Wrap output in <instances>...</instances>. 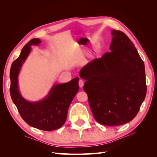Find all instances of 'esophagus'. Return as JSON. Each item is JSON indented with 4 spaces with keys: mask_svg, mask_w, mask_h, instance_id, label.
Returning <instances> with one entry per match:
<instances>
[{
    "mask_svg": "<svg viewBox=\"0 0 157 157\" xmlns=\"http://www.w3.org/2000/svg\"><path fill=\"white\" fill-rule=\"evenodd\" d=\"M78 85H79V86L81 88V87H82L83 86H84V81L82 80H81V79H80L79 80V81H78Z\"/></svg>",
    "mask_w": 157,
    "mask_h": 157,
    "instance_id": "esophagus-1",
    "label": "esophagus"
}]
</instances>
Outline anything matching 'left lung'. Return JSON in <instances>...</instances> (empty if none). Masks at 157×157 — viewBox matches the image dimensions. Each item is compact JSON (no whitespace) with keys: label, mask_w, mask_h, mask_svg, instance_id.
Listing matches in <instances>:
<instances>
[{"label":"left lung","mask_w":157,"mask_h":157,"mask_svg":"<svg viewBox=\"0 0 157 157\" xmlns=\"http://www.w3.org/2000/svg\"><path fill=\"white\" fill-rule=\"evenodd\" d=\"M110 52L83 67L84 90L95 119L105 126L131 121L139 112L147 92L145 71L134 44L121 31L112 30Z\"/></svg>","instance_id":"left-lung-1"}]
</instances>
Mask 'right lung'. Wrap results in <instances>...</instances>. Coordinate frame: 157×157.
I'll list each match as a JSON object with an SVG mask.
<instances>
[{"label":"right lung","instance_id":"1","mask_svg":"<svg viewBox=\"0 0 157 157\" xmlns=\"http://www.w3.org/2000/svg\"><path fill=\"white\" fill-rule=\"evenodd\" d=\"M40 39H33L23 46L20 56L12 64L10 92L21 118L27 124L41 130L52 131L62 126L67 118L68 109L78 91V77L64 84H56L48 96L41 101L30 102L23 98L18 89L17 77L23 62Z\"/></svg>","mask_w":157,"mask_h":157}]
</instances>
